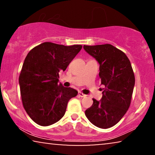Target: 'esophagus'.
<instances>
[{"label": "esophagus", "mask_w": 155, "mask_h": 155, "mask_svg": "<svg viewBox=\"0 0 155 155\" xmlns=\"http://www.w3.org/2000/svg\"><path fill=\"white\" fill-rule=\"evenodd\" d=\"M78 96L81 97H85L86 96V95H85V94H84L81 92H78Z\"/></svg>", "instance_id": "34e87169"}]
</instances>
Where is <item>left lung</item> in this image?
Listing matches in <instances>:
<instances>
[{
    "label": "left lung",
    "mask_w": 155,
    "mask_h": 155,
    "mask_svg": "<svg viewBox=\"0 0 155 155\" xmlns=\"http://www.w3.org/2000/svg\"><path fill=\"white\" fill-rule=\"evenodd\" d=\"M84 48L100 64L99 76L104 85L101 100L92 99L93 104L85 114L97 127L110 128L120 120L130 106L135 84L132 67L126 54L109 44Z\"/></svg>",
    "instance_id": "8db88e82"
}]
</instances>
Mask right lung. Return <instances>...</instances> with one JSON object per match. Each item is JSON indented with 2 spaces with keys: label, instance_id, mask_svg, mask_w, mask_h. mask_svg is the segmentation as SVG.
<instances>
[{
  "label": "right lung",
  "instance_id": "right-lung-1",
  "mask_svg": "<svg viewBox=\"0 0 155 155\" xmlns=\"http://www.w3.org/2000/svg\"><path fill=\"white\" fill-rule=\"evenodd\" d=\"M82 48L44 42L30 51L23 64L18 82L24 109L39 125L60 120L67 105L78 92L58 84L59 72L64 71Z\"/></svg>",
  "mask_w": 155,
  "mask_h": 155
}]
</instances>
